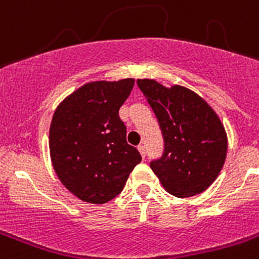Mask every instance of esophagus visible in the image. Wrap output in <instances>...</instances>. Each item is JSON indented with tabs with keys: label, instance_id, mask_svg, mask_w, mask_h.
<instances>
[{
	"label": "esophagus",
	"instance_id": "esophagus-1",
	"mask_svg": "<svg viewBox=\"0 0 259 259\" xmlns=\"http://www.w3.org/2000/svg\"><path fill=\"white\" fill-rule=\"evenodd\" d=\"M137 149H139V152H140V154L143 155V157H145V155H146L145 146H144V145H139V146H137Z\"/></svg>",
	"mask_w": 259,
	"mask_h": 259
}]
</instances>
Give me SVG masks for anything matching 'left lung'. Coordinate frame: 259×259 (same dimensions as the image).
I'll return each mask as SVG.
<instances>
[{
  "label": "left lung",
  "mask_w": 259,
  "mask_h": 259,
  "mask_svg": "<svg viewBox=\"0 0 259 259\" xmlns=\"http://www.w3.org/2000/svg\"><path fill=\"white\" fill-rule=\"evenodd\" d=\"M159 123L164 152L150 162L163 188L176 197L207 189L227 155V135L203 98L182 85L166 88L153 79H137Z\"/></svg>",
  "instance_id": "left-lung-1"
}]
</instances>
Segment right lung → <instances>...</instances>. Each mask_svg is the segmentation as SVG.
Here are the masks:
<instances>
[{
  "label": "right lung",
  "instance_id": "right-lung-1",
  "mask_svg": "<svg viewBox=\"0 0 259 259\" xmlns=\"http://www.w3.org/2000/svg\"><path fill=\"white\" fill-rule=\"evenodd\" d=\"M134 84V79L84 84L54 111L49 131L53 167L62 184L84 202L113 200L141 162L119 118Z\"/></svg>",
  "mask_w": 259,
  "mask_h": 259
}]
</instances>
